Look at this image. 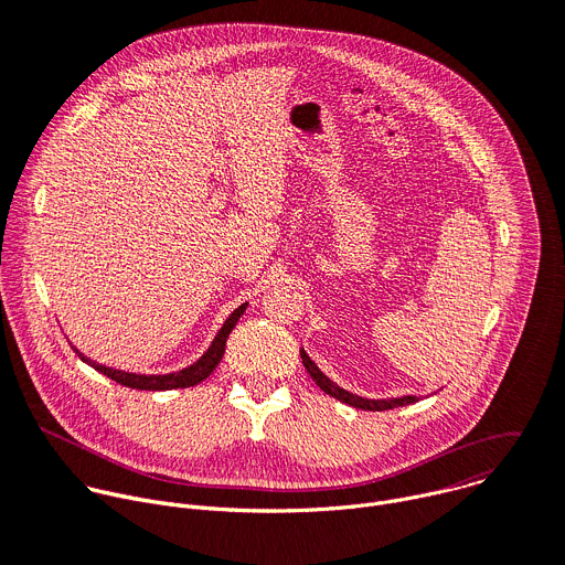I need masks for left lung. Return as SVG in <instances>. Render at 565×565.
<instances>
[{
	"mask_svg": "<svg viewBox=\"0 0 565 565\" xmlns=\"http://www.w3.org/2000/svg\"><path fill=\"white\" fill-rule=\"evenodd\" d=\"M299 353H301V362H303L306 371L310 373V377L315 380V384H317L321 391H324V393H329V395L338 397L340 402H347L349 407L364 409V412H386V409L405 407V405H414V402H418V395H402V397H391V399H366V397L353 395V393L344 391L342 386H338L335 382H331L324 373H321V371L317 369V364L306 355V351H303V349H301Z\"/></svg>",
	"mask_w": 565,
	"mask_h": 565,
	"instance_id": "1",
	"label": "left lung"
}]
</instances>
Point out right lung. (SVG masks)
<instances>
[{
	"mask_svg": "<svg viewBox=\"0 0 565 565\" xmlns=\"http://www.w3.org/2000/svg\"><path fill=\"white\" fill-rule=\"evenodd\" d=\"M246 306L248 303H244V306H238L227 319H225V324L221 327V331L216 333V338H214V342H212V347L192 364V366H188V369H183V371H177V373H166V375H138V373H127V371H116V369H109V366H103V364H96V362H92L89 358H85L83 353H79L77 349H73L77 355H79V360L83 362H87L89 366H94L96 371H100L103 375H107V377H111L114 382H118V384H122V386H129V388H142V391H168V388H188V386H194V384H199V382H203L216 366H218V362H221V358H223V353H225V342H227V335L232 333V329L236 327V321H238V317L244 315V310H246Z\"/></svg>",
	"mask_w": 565,
	"mask_h": 565,
	"instance_id": "1",
	"label": "right lung"
}]
</instances>
